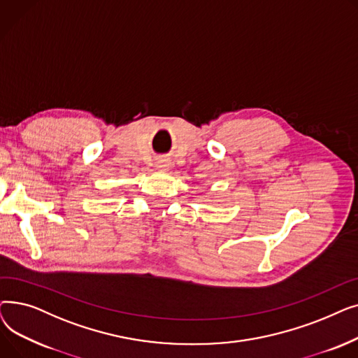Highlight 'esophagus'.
<instances>
[{
  "label": "esophagus",
  "instance_id": "obj_1",
  "mask_svg": "<svg viewBox=\"0 0 358 358\" xmlns=\"http://www.w3.org/2000/svg\"><path fill=\"white\" fill-rule=\"evenodd\" d=\"M157 166L161 168V169H166L169 166V162H168V159H158Z\"/></svg>",
  "mask_w": 358,
  "mask_h": 358
}]
</instances>
